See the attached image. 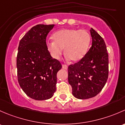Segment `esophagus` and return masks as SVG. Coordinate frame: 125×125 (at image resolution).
I'll list each match as a JSON object with an SVG mask.
<instances>
[{"instance_id": "obj_1", "label": "esophagus", "mask_w": 125, "mask_h": 125, "mask_svg": "<svg viewBox=\"0 0 125 125\" xmlns=\"http://www.w3.org/2000/svg\"><path fill=\"white\" fill-rule=\"evenodd\" d=\"M62 69H65V70H67V68H68L67 65H65V64H62Z\"/></svg>"}]
</instances>
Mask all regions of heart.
Wrapping results in <instances>:
<instances>
[{
  "instance_id": "b5f03b06",
  "label": "heart",
  "mask_w": 125,
  "mask_h": 125,
  "mask_svg": "<svg viewBox=\"0 0 125 125\" xmlns=\"http://www.w3.org/2000/svg\"><path fill=\"white\" fill-rule=\"evenodd\" d=\"M53 42H47V49L51 56L58 59L64 52L68 59L73 62L82 60L87 53L91 43V35L87 31L77 29H63L52 35Z\"/></svg>"
}]
</instances>
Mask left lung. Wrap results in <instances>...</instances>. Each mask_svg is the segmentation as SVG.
Wrapping results in <instances>:
<instances>
[{"label":"left lung","instance_id":"obj_1","mask_svg":"<svg viewBox=\"0 0 125 125\" xmlns=\"http://www.w3.org/2000/svg\"><path fill=\"white\" fill-rule=\"evenodd\" d=\"M92 45L84 57L68 67V81L77 99L91 98L101 92L108 78V54L105 42L91 28Z\"/></svg>","mask_w":125,"mask_h":125}]
</instances>
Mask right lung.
I'll return each instance as SVG.
<instances>
[{"label":"right lung","instance_id":"1","mask_svg":"<svg viewBox=\"0 0 125 125\" xmlns=\"http://www.w3.org/2000/svg\"><path fill=\"white\" fill-rule=\"evenodd\" d=\"M55 24H37L23 36L17 56L18 82L23 91L38 101L49 99L56 91V74L62 68L46 46V37Z\"/></svg>","mask_w":125,"mask_h":125}]
</instances>
